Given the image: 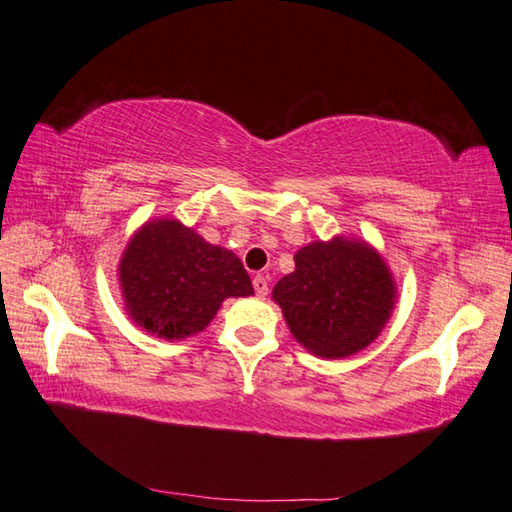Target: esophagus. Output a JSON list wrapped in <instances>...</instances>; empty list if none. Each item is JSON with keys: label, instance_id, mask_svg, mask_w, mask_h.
I'll use <instances>...</instances> for the list:
<instances>
[{"label": "esophagus", "instance_id": "obj_1", "mask_svg": "<svg viewBox=\"0 0 512 512\" xmlns=\"http://www.w3.org/2000/svg\"><path fill=\"white\" fill-rule=\"evenodd\" d=\"M253 288H255V295L264 299V297L268 295V281H266V277L257 275V277L253 279Z\"/></svg>", "mask_w": 512, "mask_h": 512}]
</instances>
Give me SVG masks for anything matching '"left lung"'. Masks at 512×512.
Segmentation results:
<instances>
[{
  "label": "left lung",
  "mask_w": 512,
  "mask_h": 512,
  "mask_svg": "<svg viewBox=\"0 0 512 512\" xmlns=\"http://www.w3.org/2000/svg\"><path fill=\"white\" fill-rule=\"evenodd\" d=\"M273 299L308 352L345 358L361 352L385 328L396 284L372 246L334 237L299 250L295 273L277 281Z\"/></svg>",
  "instance_id": "1"
}]
</instances>
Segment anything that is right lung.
I'll return each instance as SVG.
<instances>
[{
	"label": "right lung",
	"mask_w": 512,
	"mask_h": 512,
	"mask_svg": "<svg viewBox=\"0 0 512 512\" xmlns=\"http://www.w3.org/2000/svg\"><path fill=\"white\" fill-rule=\"evenodd\" d=\"M118 281L129 317L169 341L202 332L224 299L255 295L239 257L169 217L129 239Z\"/></svg>",
	"instance_id": "1"
}]
</instances>
